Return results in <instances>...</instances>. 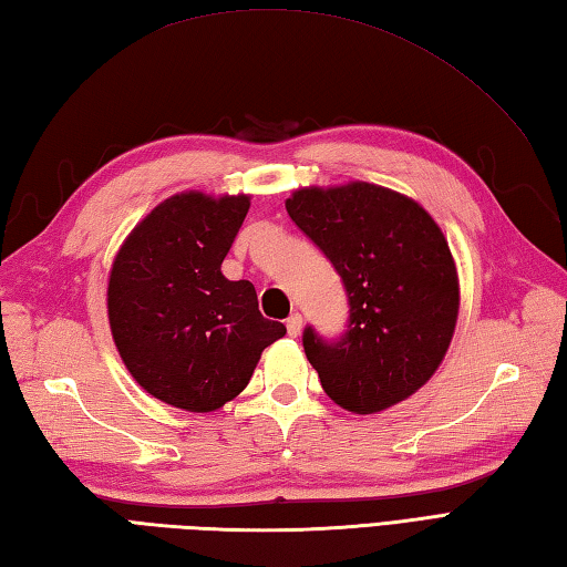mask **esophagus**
Here are the masks:
<instances>
[{"mask_svg":"<svg viewBox=\"0 0 567 567\" xmlns=\"http://www.w3.org/2000/svg\"><path fill=\"white\" fill-rule=\"evenodd\" d=\"M285 327H287V333H290V336H297L299 331H302V315H299V311H295V315L287 317Z\"/></svg>","mask_w":567,"mask_h":567,"instance_id":"obj_1","label":"esophagus"}]
</instances>
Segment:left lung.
Returning a JSON list of instances; mask_svg holds the SVG:
<instances>
[{"label": "left lung", "instance_id": "8db88e82", "mask_svg": "<svg viewBox=\"0 0 567 567\" xmlns=\"http://www.w3.org/2000/svg\"><path fill=\"white\" fill-rule=\"evenodd\" d=\"M285 209L348 299L343 333H302L321 388L355 414L406 400L436 372L455 329L457 275L441 228L416 202L368 183L299 189Z\"/></svg>", "mask_w": 567, "mask_h": 567}]
</instances>
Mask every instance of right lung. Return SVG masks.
<instances>
[{
  "label": "right lung",
  "instance_id": "obj_1",
  "mask_svg": "<svg viewBox=\"0 0 567 567\" xmlns=\"http://www.w3.org/2000/svg\"><path fill=\"white\" fill-rule=\"evenodd\" d=\"M248 207L246 195H175L131 231L114 260L118 353L143 390L187 412H214L244 392L260 353L287 331L260 315L256 287L221 275Z\"/></svg>",
  "mask_w": 567,
  "mask_h": 567
}]
</instances>
